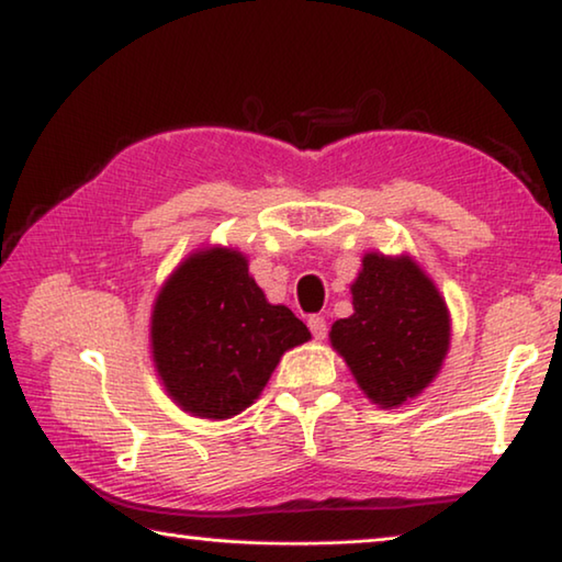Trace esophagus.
<instances>
[{
	"mask_svg": "<svg viewBox=\"0 0 562 562\" xmlns=\"http://www.w3.org/2000/svg\"><path fill=\"white\" fill-rule=\"evenodd\" d=\"M307 327H310V331H312V335H315L317 339H322V337L327 335V319L319 317V315H312V317L307 319Z\"/></svg>",
	"mask_w": 562,
	"mask_h": 562,
	"instance_id": "34e87169",
	"label": "esophagus"
}]
</instances>
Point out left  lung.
Segmentation results:
<instances>
[{
  "instance_id": "8db88e82",
  "label": "left lung",
  "mask_w": 562,
  "mask_h": 562,
  "mask_svg": "<svg viewBox=\"0 0 562 562\" xmlns=\"http://www.w3.org/2000/svg\"><path fill=\"white\" fill-rule=\"evenodd\" d=\"M355 315L329 339L374 404L398 406L434 382L451 345L449 307L418 265L367 252L351 284Z\"/></svg>"
}]
</instances>
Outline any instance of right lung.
<instances>
[{"label":"right lung","instance_id":"add662e5","mask_svg":"<svg viewBox=\"0 0 562 562\" xmlns=\"http://www.w3.org/2000/svg\"><path fill=\"white\" fill-rule=\"evenodd\" d=\"M310 329L284 304H270L243 252L207 247L190 255L160 288L150 349L168 396L201 418L245 412L284 351Z\"/></svg>","mask_w":562,"mask_h":562}]
</instances>
